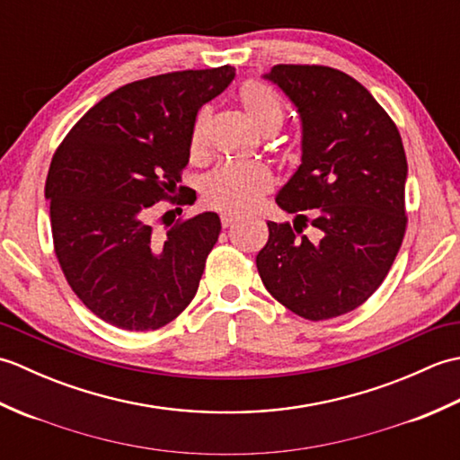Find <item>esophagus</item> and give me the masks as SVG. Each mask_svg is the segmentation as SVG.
I'll return each mask as SVG.
<instances>
[{
	"mask_svg": "<svg viewBox=\"0 0 460 460\" xmlns=\"http://www.w3.org/2000/svg\"><path fill=\"white\" fill-rule=\"evenodd\" d=\"M237 221H239L237 215H231V213H223V215H221V225H223L225 229L231 227V225H235Z\"/></svg>",
	"mask_w": 460,
	"mask_h": 460,
	"instance_id": "esophagus-1",
	"label": "esophagus"
}]
</instances>
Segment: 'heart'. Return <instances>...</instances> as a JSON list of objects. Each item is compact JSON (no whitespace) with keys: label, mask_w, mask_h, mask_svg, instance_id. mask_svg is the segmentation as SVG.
Here are the masks:
<instances>
[{"label":"heart","mask_w":460,"mask_h":460,"mask_svg":"<svg viewBox=\"0 0 460 460\" xmlns=\"http://www.w3.org/2000/svg\"><path fill=\"white\" fill-rule=\"evenodd\" d=\"M239 102L252 126L262 134L277 132L285 122V106L277 93L267 84L249 81L241 86ZM211 114L201 109L195 116L190 136L191 158H201L209 146ZM275 180L265 165L259 164H225L211 172L203 181V203L215 211L239 215L255 208L272 190Z\"/></svg>","instance_id":"obj_1"}]
</instances>
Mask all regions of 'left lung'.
Listing matches in <instances>:
<instances>
[{
    "label": "left lung",
    "instance_id": "obj_1",
    "mask_svg": "<svg viewBox=\"0 0 460 460\" xmlns=\"http://www.w3.org/2000/svg\"><path fill=\"white\" fill-rule=\"evenodd\" d=\"M302 120V164L277 195L295 227L269 221L262 285L306 320L356 310L387 277L407 227V158L395 122L349 75L322 65H275ZM310 222L318 242L301 229Z\"/></svg>",
    "mask_w": 460,
    "mask_h": 460
}]
</instances>
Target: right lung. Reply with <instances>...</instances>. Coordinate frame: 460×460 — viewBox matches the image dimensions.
I'll use <instances>...</instances> for the list:
<instances>
[{"instance_id": "1", "label": "right lung", "mask_w": 460, "mask_h": 460, "mask_svg": "<svg viewBox=\"0 0 460 460\" xmlns=\"http://www.w3.org/2000/svg\"><path fill=\"white\" fill-rule=\"evenodd\" d=\"M233 79L235 68L223 65L124 84L96 102L53 155L45 198L57 261L83 305L116 328L158 330L198 292L219 215L178 219L162 235L150 213L162 199L191 203L173 195L190 162L191 126Z\"/></svg>"}]
</instances>
